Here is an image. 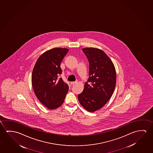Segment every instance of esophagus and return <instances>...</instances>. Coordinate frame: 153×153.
<instances>
[{"label":"esophagus","mask_w":153,"mask_h":153,"mask_svg":"<svg viewBox=\"0 0 153 153\" xmlns=\"http://www.w3.org/2000/svg\"><path fill=\"white\" fill-rule=\"evenodd\" d=\"M77 82H71V85H74V84H76Z\"/></svg>","instance_id":"obj_1"}]
</instances>
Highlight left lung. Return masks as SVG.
Returning <instances> with one entry per match:
<instances>
[{
	"label": "left lung",
	"mask_w": 153,
	"mask_h": 153,
	"mask_svg": "<svg viewBox=\"0 0 153 153\" xmlns=\"http://www.w3.org/2000/svg\"><path fill=\"white\" fill-rule=\"evenodd\" d=\"M82 50L89 61V78L78 99L84 108L94 112L112 97L116 84V71L112 61L102 50L85 48Z\"/></svg>",
	"instance_id": "1"
}]
</instances>
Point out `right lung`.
Masks as SVG:
<instances>
[{
  "instance_id": "add662e5",
  "label": "right lung",
  "mask_w": 153,
  "mask_h": 153,
  "mask_svg": "<svg viewBox=\"0 0 153 153\" xmlns=\"http://www.w3.org/2000/svg\"><path fill=\"white\" fill-rule=\"evenodd\" d=\"M69 49L54 48L48 50L38 58L33 68L32 84L36 97L50 110L59 108L64 103L69 89L62 79L60 63Z\"/></svg>"
}]
</instances>
